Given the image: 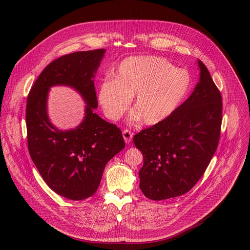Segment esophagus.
Wrapping results in <instances>:
<instances>
[{
    "instance_id": "obj_1",
    "label": "esophagus",
    "mask_w": 250,
    "mask_h": 250,
    "mask_svg": "<svg viewBox=\"0 0 250 250\" xmlns=\"http://www.w3.org/2000/svg\"><path fill=\"white\" fill-rule=\"evenodd\" d=\"M122 135H123V138H124V141H125V143L126 144H129L130 142H131V140H132V138H133V134L131 133V131H129V130H124L123 132H122Z\"/></svg>"
}]
</instances>
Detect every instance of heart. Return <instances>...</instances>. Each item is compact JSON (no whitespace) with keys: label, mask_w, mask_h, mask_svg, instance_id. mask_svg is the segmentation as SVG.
Returning <instances> with one entry per match:
<instances>
[{"label":"heart","mask_w":250,"mask_h":250,"mask_svg":"<svg viewBox=\"0 0 250 250\" xmlns=\"http://www.w3.org/2000/svg\"><path fill=\"white\" fill-rule=\"evenodd\" d=\"M191 85L187 71L156 56L130 57L121 62L114 80L98 89V102L107 117L118 120L133 99L131 120L158 125L169 118L186 98Z\"/></svg>","instance_id":"heart-1"}]
</instances>
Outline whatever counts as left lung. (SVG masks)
<instances>
[{"mask_svg":"<svg viewBox=\"0 0 250 250\" xmlns=\"http://www.w3.org/2000/svg\"><path fill=\"white\" fill-rule=\"evenodd\" d=\"M193 92L166 121L133 138L144 157L140 189L155 201L188 192L202 177L219 144L222 95L206 66Z\"/></svg>","mask_w":250,"mask_h":250,"instance_id":"obj_1","label":"left lung"}]
</instances>
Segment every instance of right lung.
I'll use <instances>...</instances> for the list:
<instances>
[{
    "mask_svg": "<svg viewBox=\"0 0 250 250\" xmlns=\"http://www.w3.org/2000/svg\"><path fill=\"white\" fill-rule=\"evenodd\" d=\"M105 49L80 51L50 63L32 85L26 103L28 151L40 175L55 193L83 200L97 190L106 164L124 148L121 130L93 112L97 108L94 77ZM74 88L87 104L83 121L60 130L48 119V89Z\"/></svg>",
    "mask_w": 250,
    "mask_h": 250,
    "instance_id": "1",
    "label": "right lung"
}]
</instances>
